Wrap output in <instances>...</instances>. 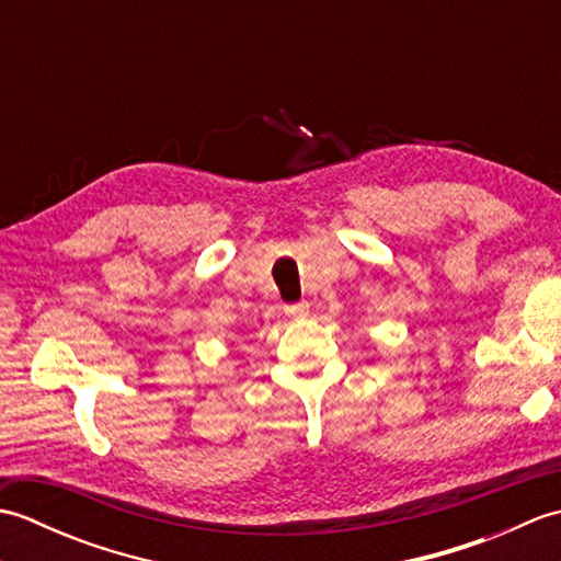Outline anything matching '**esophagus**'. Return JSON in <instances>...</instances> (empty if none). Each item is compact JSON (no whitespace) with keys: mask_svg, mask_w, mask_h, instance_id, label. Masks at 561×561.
Here are the masks:
<instances>
[{"mask_svg":"<svg viewBox=\"0 0 561 561\" xmlns=\"http://www.w3.org/2000/svg\"><path fill=\"white\" fill-rule=\"evenodd\" d=\"M308 311H311V306H308L306 301L301 304H291V306H284V313H287L289 318H306Z\"/></svg>","mask_w":561,"mask_h":561,"instance_id":"34e87169","label":"esophagus"}]
</instances>
